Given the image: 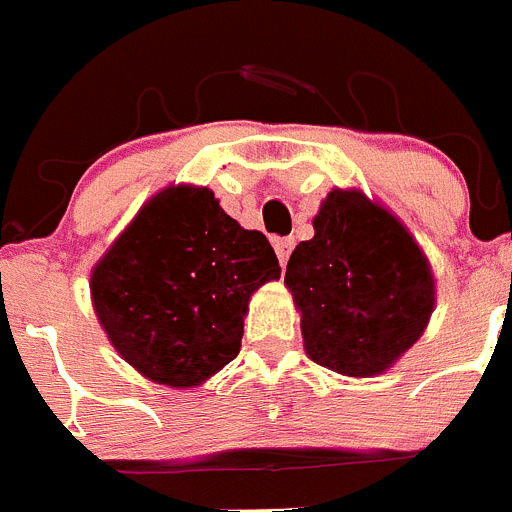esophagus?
<instances>
[{
  "label": "esophagus",
  "instance_id": "1",
  "mask_svg": "<svg viewBox=\"0 0 512 512\" xmlns=\"http://www.w3.org/2000/svg\"><path fill=\"white\" fill-rule=\"evenodd\" d=\"M272 245H275L277 260H280V265L285 267V265H287V260H290L292 247H295V237H277V240L272 242Z\"/></svg>",
  "mask_w": 512,
  "mask_h": 512
}]
</instances>
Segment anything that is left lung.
<instances>
[{"label": "left lung", "mask_w": 512, "mask_h": 512, "mask_svg": "<svg viewBox=\"0 0 512 512\" xmlns=\"http://www.w3.org/2000/svg\"><path fill=\"white\" fill-rule=\"evenodd\" d=\"M300 242L285 282L317 365L350 377L388 370L423 335L435 280L418 242L362 192L332 190Z\"/></svg>", "instance_id": "8db88e82"}]
</instances>
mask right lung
Here are the masks:
<instances>
[{
    "instance_id": "obj_1",
    "label": "right lung",
    "mask_w": 512,
    "mask_h": 512,
    "mask_svg": "<svg viewBox=\"0 0 512 512\" xmlns=\"http://www.w3.org/2000/svg\"><path fill=\"white\" fill-rule=\"evenodd\" d=\"M280 277L267 237L242 230L207 187L152 197L92 272L119 355L150 380L195 388L235 360L252 292Z\"/></svg>"
}]
</instances>
